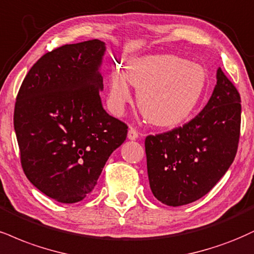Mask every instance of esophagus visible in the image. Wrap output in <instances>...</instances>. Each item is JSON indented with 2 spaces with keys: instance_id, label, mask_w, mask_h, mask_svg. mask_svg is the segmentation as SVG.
Returning <instances> with one entry per match:
<instances>
[{
  "instance_id": "1",
  "label": "esophagus",
  "mask_w": 254,
  "mask_h": 254,
  "mask_svg": "<svg viewBox=\"0 0 254 254\" xmlns=\"http://www.w3.org/2000/svg\"><path fill=\"white\" fill-rule=\"evenodd\" d=\"M127 137H129V139H136L138 137V131L133 127H130L129 131H127Z\"/></svg>"
}]
</instances>
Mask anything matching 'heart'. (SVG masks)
Returning <instances> with one entry per match:
<instances>
[{
    "label": "heart",
    "mask_w": 254,
    "mask_h": 254,
    "mask_svg": "<svg viewBox=\"0 0 254 254\" xmlns=\"http://www.w3.org/2000/svg\"><path fill=\"white\" fill-rule=\"evenodd\" d=\"M125 76L114 71L110 78L109 103L122 114L132 99L127 80L137 90V105L149 123L161 127L181 124L193 114L207 85V72L200 64L170 54L132 60Z\"/></svg>",
    "instance_id": "b5f03b06"
}]
</instances>
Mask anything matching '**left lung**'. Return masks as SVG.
Returning a JSON list of instances; mask_svg holds the SVG:
<instances>
[{
    "instance_id": "1",
    "label": "left lung",
    "mask_w": 254,
    "mask_h": 254,
    "mask_svg": "<svg viewBox=\"0 0 254 254\" xmlns=\"http://www.w3.org/2000/svg\"><path fill=\"white\" fill-rule=\"evenodd\" d=\"M216 79L212 97L196 117L182 127L145 137L151 191L167 206H183L204 196L237 155L240 94L221 68Z\"/></svg>"
}]
</instances>
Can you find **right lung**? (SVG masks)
<instances>
[{
	"label": "right lung",
	"instance_id": "1",
	"mask_svg": "<svg viewBox=\"0 0 254 254\" xmlns=\"http://www.w3.org/2000/svg\"><path fill=\"white\" fill-rule=\"evenodd\" d=\"M105 44L64 45L33 65L16 97L14 129L24 175L40 191L75 203L93 190L127 125L103 109Z\"/></svg>",
	"mask_w": 254,
	"mask_h": 254
}]
</instances>
